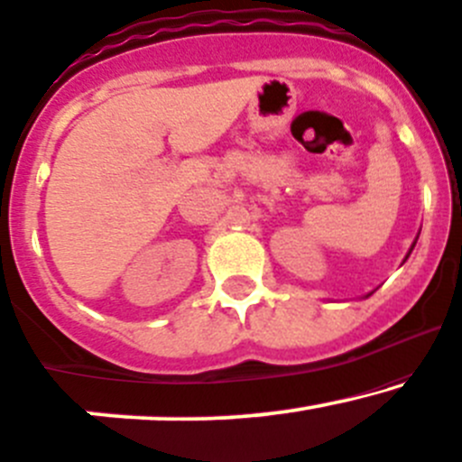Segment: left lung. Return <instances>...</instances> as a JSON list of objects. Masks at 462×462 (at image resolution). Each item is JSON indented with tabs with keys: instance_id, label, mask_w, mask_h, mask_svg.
<instances>
[{
	"instance_id": "1",
	"label": "left lung",
	"mask_w": 462,
	"mask_h": 462,
	"mask_svg": "<svg viewBox=\"0 0 462 462\" xmlns=\"http://www.w3.org/2000/svg\"><path fill=\"white\" fill-rule=\"evenodd\" d=\"M414 245H417V240H414V242H412V246H411V251H408V255H411V253H412V248H414ZM408 255H406V259H408ZM406 259H403V262H406ZM371 294H373V292H369V294H366V297H371Z\"/></svg>"
}]
</instances>
